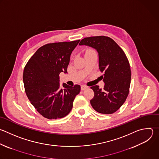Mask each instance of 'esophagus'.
<instances>
[{"label": "esophagus", "mask_w": 159, "mask_h": 159, "mask_svg": "<svg viewBox=\"0 0 159 159\" xmlns=\"http://www.w3.org/2000/svg\"><path fill=\"white\" fill-rule=\"evenodd\" d=\"M87 88H88V87H86V86H85V85H81V90H86Z\"/></svg>", "instance_id": "34e87169"}]
</instances>
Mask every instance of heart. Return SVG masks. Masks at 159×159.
I'll return each mask as SVG.
<instances>
[{
    "label": "heart",
    "instance_id": "obj_1",
    "mask_svg": "<svg viewBox=\"0 0 159 159\" xmlns=\"http://www.w3.org/2000/svg\"><path fill=\"white\" fill-rule=\"evenodd\" d=\"M92 50H92V49H89V50H87V51H92Z\"/></svg>",
    "mask_w": 159,
    "mask_h": 159
}]
</instances>
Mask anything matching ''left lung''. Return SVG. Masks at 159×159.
I'll return each mask as SVG.
<instances>
[{"label":"left lung","mask_w":159,"mask_h":159,"mask_svg":"<svg viewBox=\"0 0 159 159\" xmlns=\"http://www.w3.org/2000/svg\"><path fill=\"white\" fill-rule=\"evenodd\" d=\"M79 45L97 50L99 69L104 73L101 76L105 83L103 89H99L98 85L90 87L94 92L91 105L98 113H114L124 104L129 92L131 70L125 54L113 39L106 36L85 37Z\"/></svg>","instance_id":"8db88e82"}]
</instances>
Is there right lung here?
Segmentation results:
<instances>
[{
    "instance_id": "right-lung-1",
    "label": "right lung",
    "mask_w": 159,
    "mask_h": 159,
    "mask_svg": "<svg viewBox=\"0 0 159 159\" xmlns=\"http://www.w3.org/2000/svg\"><path fill=\"white\" fill-rule=\"evenodd\" d=\"M80 40L55 42L40 47L27 63L23 73L26 95L37 111L48 119L66 117L71 111L80 86L60 84L61 72L67 73L72 51Z\"/></svg>"
}]
</instances>
